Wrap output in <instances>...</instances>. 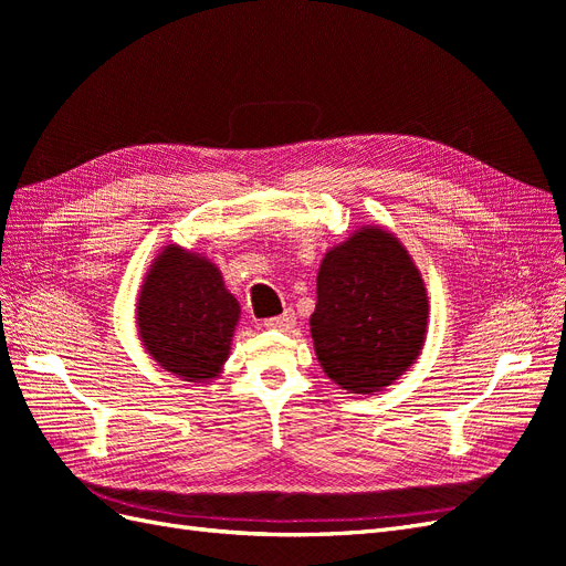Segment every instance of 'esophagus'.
Instances as JSON below:
<instances>
[{
	"label": "esophagus",
	"instance_id": "obj_1",
	"mask_svg": "<svg viewBox=\"0 0 566 566\" xmlns=\"http://www.w3.org/2000/svg\"><path fill=\"white\" fill-rule=\"evenodd\" d=\"M264 325H266L269 331H281V333H287V331L293 328V325H295V312H293V310H287V312H283L281 316L266 318V321H264Z\"/></svg>",
	"mask_w": 566,
	"mask_h": 566
}]
</instances>
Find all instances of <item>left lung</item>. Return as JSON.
Instances as JSON below:
<instances>
[{"label": "left lung", "mask_w": 566, "mask_h": 566, "mask_svg": "<svg viewBox=\"0 0 566 566\" xmlns=\"http://www.w3.org/2000/svg\"><path fill=\"white\" fill-rule=\"evenodd\" d=\"M316 297V356L342 389L380 391L418 358L427 328L424 285L389 231L361 229L325 254Z\"/></svg>", "instance_id": "8db88e82"}]
</instances>
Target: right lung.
<instances>
[{
    "instance_id": "obj_1",
    "label": "right lung",
    "mask_w": 566,
    "mask_h": 566,
    "mask_svg": "<svg viewBox=\"0 0 566 566\" xmlns=\"http://www.w3.org/2000/svg\"><path fill=\"white\" fill-rule=\"evenodd\" d=\"M136 316L148 354L165 370L200 382L227 361L241 306L212 262L167 248L148 271Z\"/></svg>"
}]
</instances>
